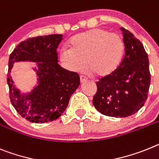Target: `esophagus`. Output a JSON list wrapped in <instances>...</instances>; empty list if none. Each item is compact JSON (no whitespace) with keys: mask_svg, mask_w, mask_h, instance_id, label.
<instances>
[{"mask_svg":"<svg viewBox=\"0 0 159 159\" xmlns=\"http://www.w3.org/2000/svg\"><path fill=\"white\" fill-rule=\"evenodd\" d=\"M87 80H88V79L85 78L84 76H80V83H81V84H84V83L86 82Z\"/></svg>","mask_w":159,"mask_h":159,"instance_id":"34e87169","label":"esophagus"}]
</instances>
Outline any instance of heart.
Returning a JSON list of instances; mask_svg holds the SVG:
<instances>
[{
  "label": "heart",
  "instance_id": "b5f03b06",
  "mask_svg": "<svg viewBox=\"0 0 159 159\" xmlns=\"http://www.w3.org/2000/svg\"><path fill=\"white\" fill-rule=\"evenodd\" d=\"M70 47H62L59 59L67 70L80 72L86 67L98 78L114 72L121 62L125 45L120 35L96 28L75 35Z\"/></svg>",
  "mask_w": 159,
  "mask_h": 159
}]
</instances>
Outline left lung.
<instances>
[{"label": "left lung", "mask_w": 159, "mask_h": 159, "mask_svg": "<svg viewBox=\"0 0 159 159\" xmlns=\"http://www.w3.org/2000/svg\"><path fill=\"white\" fill-rule=\"evenodd\" d=\"M125 56L111 75L96 82L93 104L102 114L127 117L136 113L147 99L150 84L149 59L144 47L132 33L120 28Z\"/></svg>", "instance_id": "8db88e82"}]
</instances>
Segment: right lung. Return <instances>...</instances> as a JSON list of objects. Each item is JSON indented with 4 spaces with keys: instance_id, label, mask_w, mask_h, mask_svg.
Instances as JSON below:
<instances>
[{
    "instance_id": "1",
    "label": "right lung",
    "mask_w": 159,
    "mask_h": 159,
    "mask_svg": "<svg viewBox=\"0 0 159 159\" xmlns=\"http://www.w3.org/2000/svg\"><path fill=\"white\" fill-rule=\"evenodd\" d=\"M62 34H50L23 41L9 56L7 83L9 97L19 114L30 122L45 123L59 118L66 110L70 96L80 85L76 72L58 63L57 48ZM17 61H34L37 84L30 93H21L14 84L11 69Z\"/></svg>"
}]
</instances>
